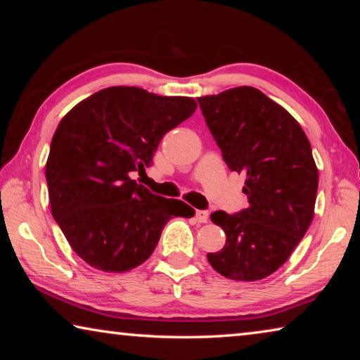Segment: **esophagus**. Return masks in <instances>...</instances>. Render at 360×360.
I'll return each instance as SVG.
<instances>
[{
	"mask_svg": "<svg viewBox=\"0 0 360 360\" xmlns=\"http://www.w3.org/2000/svg\"><path fill=\"white\" fill-rule=\"evenodd\" d=\"M195 219H197V222H200V224H206L210 221V212L208 211H197L195 212Z\"/></svg>",
	"mask_w": 360,
	"mask_h": 360,
	"instance_id": "obj_1",
	"label": "esophagus"
}]
</instances>
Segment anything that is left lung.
<instances>
[{"mask_svg":"<svg viewBox=\"0 0 360 360\" xmlns=\"http://www.w3.org/2000/svg\"><path fill=\"white\" fill-rule=\"evenodd\" d=\"M211 135L231 172L246 176L249 206L216 211L227 236L210 265L233 281H259L290 257L314 216L318 167L298 122L260 90L243 85L198 96Z\"/></svg>","mask_w":360,"mask_h":360,"instance_id":"1","label":"left lung"}]
</instances>
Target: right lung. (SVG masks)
<instances>
[{"mask_svg":"<svg viewBox=\"0 0 360 360\" xmlns=\"http://www.w3.org/2000/svg\"><path fill=\"white\" fill-rule=\"evenodd\" d=\"M197 101L139 87H108L60 120L46 163L51 211L79 257L106 273L130 271L150 257L172 217H192L181 200L131 179L146 172L167 131Z\"/></svg>","mask_w":360,"mask_h":360,"instance_id":"1","label":"right lung"}]
</instances>
